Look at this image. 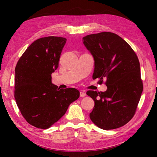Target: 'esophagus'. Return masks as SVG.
<instances>
[{
    "label": "esophagus",
    "instance_id": "esophagus-1",
    "mask_svg": "<svg viewBox=\"0 0 157 157\" xmlns=\"http://www.w3.org/2000/svg\"><path fill=\"white\" fill-rule=\"evenodd\" d=\"M86 93L84 92V91H80V93H79V95H80V97L83 98V97H85L86 96Z\"/></svg>",
    "mask_w": 157,
    "mask_h": 157
}]
</instances>
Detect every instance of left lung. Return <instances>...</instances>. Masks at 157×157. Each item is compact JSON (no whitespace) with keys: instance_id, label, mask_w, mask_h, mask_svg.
Returning <instances> with one entry per match:
<instances>
[{"instance_id":"1","label":"left lung","mask_w":157,"mask_h":157,"mask_svg":"<svg viewBox=\"0 0 157 157\" xmlns=\"http://www.w3.org/2000/svg\"><path fill=\"white\" fill-rule=\"evenodd\" d=\"M83 43L93 55V79L105 84V92L88 91L95 105L89 114L95 125L113 129L124 125L134 117L143 89L140 63L131 46L109 32L84 36Z\"/></svg>"}]
</instances>
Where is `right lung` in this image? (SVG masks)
<instances>
[{
  "instance_id": "right-lung-1",
  "label": "right lung",
  "mask_w": 157,
  "mask_h": 157,
  "mask_svg": "<svg viewBox=\"0 0 157 157\" xmlns=\"http://www.w3.org/2000/svg\"><path fill=\"white\" fill-rule=\"evenodd\" d=\"M66 42V38L55 36L36 39L16 66V102L25 121L37 128H49L79 97L76 89H59L51 82Z\"/></svg>"
}]
</instances>
